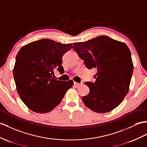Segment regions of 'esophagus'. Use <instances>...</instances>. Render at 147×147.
I'll use <instances>...</instances> for the list:
<instances>
[{"label": "esophagus", "mask_w": 147, "mask_h": 147, "mask_svg": "<svg viewBox=\"0 0 147 147\" xmlns=\"http://www.w3.org/2000/svg\"><path fill=\"white\" fill-rule=\"evenodd\" d=\"M82 83H80V84H79V83H77V82H74V85L76 86V87H79V86H80V85H82Z\"/></svg>", "instance_id": "obj_1"}]
</instances>
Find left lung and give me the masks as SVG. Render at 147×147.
<instances>
[{
    "label": "left lung",
    "instance_id": "obj_1",
    "mask_svg": "<svg viewBox=\"0 0 147 147\" xmlns=\"http://www.w3.org/2000/svg\"><path fill=\"white\" fill-rule=\"evenodd\" d=\"M73 48L88 69H97L94 83H85L90 88L89 94L82 96L85 106L97 113L115 109L129 90L133 74V62L127 45L102 35L74 43Z\"/></svg>",
    "mask_w": 147,
    "mask_h": 147
}]
</instances>
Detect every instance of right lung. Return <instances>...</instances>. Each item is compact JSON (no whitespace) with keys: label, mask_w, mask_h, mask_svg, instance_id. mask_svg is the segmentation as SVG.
<instances>
[{"label":"right lung","mask_w":147,"mask_h":147,"mask_svg":"<svg viewBox=\"0 0 147 147\" xmlns=\"http://www.w3.org/2000/svg\"><path fill=\"white\" fill-rule=\"evenodd\" d=\"M73 47L44 38L23 46L18 52L13 74L20 98L33 112H51L61 102L72 80L55 79L53 70L63 72L62 57Z\"/></svg>","instance_id":"add662e5"}]
</instances>
